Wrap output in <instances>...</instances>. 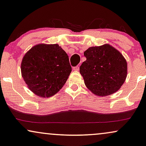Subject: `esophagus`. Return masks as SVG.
Segmentation results:
<instances>
[{
	"instance_id": "1",
	"label": "esophagus",
	"mask_w": 146,
	"mask_h": 146,
	"mask_svg": "<svg viewBox=\"0 0 146 146\" xmlns=\"http://www.w3.org/2000/svg\"><path fill=\"white\" fill-rule=\"evenodd\" d=\"M73 71H79V67H78V66H77V67H74L73 68Z\"/></svg>"
}]
</instances>
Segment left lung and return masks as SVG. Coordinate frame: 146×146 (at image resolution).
Wrapping results in <instances>:
<instances>
[{
	"label": "left lung",
	"instance_id": "obj_1",
	"mask_svg": "<svg viewBox=\"0 0 146 146\" xmlns=\"http://www.w3.org/2000/svg\"><path fill=\"white\" fill-rule=\"evenodd\" d=\"M86 60L79 68L88 90L100 97L117 92L125 82L127 63L120 52L108 44L84 52Z\"/></svg>",
	"mask_w": 146,
	"mask_h": 146
}]
</instances>
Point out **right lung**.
<instances>
[{"label": "right lung", "instance_id": "1", "mask_svg": "<svg viewBox=\"0 0 146 146\" xmlns=\"http://www.w3.org/2000/svg\"><path fill=\"white\" fill-rule=\"evenodd\" d=\"M21 71L23 80L34 94L49 98L63 87L71 67L69 56L58 44H39L24 55Z\"/></svg>", "mask_w": 146, "mask_h": 146}]
</instances>
